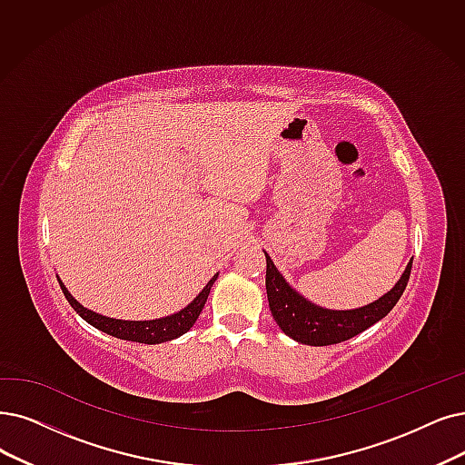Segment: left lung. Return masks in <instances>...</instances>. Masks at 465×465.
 <instances>
[{
	"mask_svg": "<svg viewBox=\"0 0 465 465\" xmlns=\"http://www.w3.org/2000/svg\"><path fill=\"white\" fill-rule=\"evenodd\" d=\"M267 257V276H265V286H267V297H269V307L276 324L281 330L290 336L292 340L305 343V345H333L341 343L351 338L359 336L361 331L381 321L385 314L391 311L408 284V278H411L412 262L408 263L406 271L402 272L401 281L395 284L391 292H387L378 302L370 303L361 309L352 311H330L322 309L319 305H312L307 302L303 295L297 293L288 286V282L278 272L271 257Z\"/></svg>",
	"mask_w": 465,
	"mask_h": 465,
	"instance_id": "left-lung-1",
	"label": "left lung"
}]
</instances>
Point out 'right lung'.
I'll return each instance as SVG.
<instances>
[{
	"label": "right lung",
	"instance_id": "obj_1",
	"mask_svg": "<svg viewBox=\"0 0 465 465\" xmlns=\"http://www.w3.org/2000/svg\"><path fill=\"white\" fill-rule=\"evenodd\" d=\"M215 281H217V274L206 284V288H203L196 295V300L191 305H187L183 311L172 314V317L158 319V321H116V319L103 317V314H97V312H93V311L82 307L68 293V290L63 286L61 281H59V284L63 288V293H64V297L68 300V303L72 305V309L76 311L80 317L85 322H89L91 326H95V328L103 330L104 333H110V336H114L118 340L154 345V343L175 340V338L183 336L184 331H189L194 326V322L200 317L203 305H206L210 290H212Z\"/></svg>",
	"mask_w": 465,
	"mask_h": 465
}]
</instances>
